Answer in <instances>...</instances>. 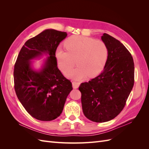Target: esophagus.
I'll use <instances>...</instances> for the list:
<instances>
[{
  "label": "esophagus",
  "mask_w": 149,
  "mask_h": 149,
  "mask_svg": "<svg viewBox=\"0 0 149 149\" xmlns=\"http://www.w3.org/2000/svg\"><path fill=\"white\" fill-rule=\"evenodd\" d=\"M72 84H73V88L74 89H76L79 87V86L80 85V83L79 82H76V81H73L72 83Z\"/></svg>",
  "instance_id": "34e87169"
}]
</instances>
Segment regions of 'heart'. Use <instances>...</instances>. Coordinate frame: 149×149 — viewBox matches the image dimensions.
Returning a JSON list of instances; mask_svg holds the SVG:
<instances>
[{
  "instance_id": "1",
  "label": "heart",
  "mask_w": 149,
  "mask_h": 149,
  "mask_svg": "<svg viewBox=\"0 0 149 149\" xmlns=\"http://www.w3.org/2000/svg\"><path fill=\"white\" fill-rule=\"evenodd\" d=\"M65 45L66 49L58 48L55 56L59 68L65 71L75 64L77 59L78 66L65 71L68 78L81 80L93 77L100 73L104 67L108 57V48L102 40L81 35H73L68 38Z\"/></svg>"
}]
</instances>
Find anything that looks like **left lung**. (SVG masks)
<instances>
[{
	"label": "left lung",
	"mask_w": 149,
	"mask_h": 149,
	"mask_svg": "<svg viewBox=\"0 0 149 149\" xmlns=\"http://www.w3.org/2000/svg\"><path fill=\"white\" fill-rule=\"evenodd\" d=\"M108 48V57L102 73L80 84L83 111L95 123L115 118L123 111L134 84V63L128 49L107 33L101 37Z\"/></svg>",
	"instance_id": "1"
}]
</instances>
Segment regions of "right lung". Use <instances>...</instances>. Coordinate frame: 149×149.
<instances>
[{"instance_id": "right-lung-1", "label": "right lung", "mask_w": 149, "mask_h": 149, "mask_svg": "<svg viewBox=\"0 0 149 149\" xmlns=\"http://www.w3.org/2000/svg\"><path fill=\"white\" fill-rule=\"evenodd\" d=\"M66 32L47 29L26 41L14 66V88L21 104L33 118L50 121L60 116L72 83L58 68L55 52ZM43 53L49 56L39 72L31 67L30 60Z\"/></svg>"}]
</instances>
